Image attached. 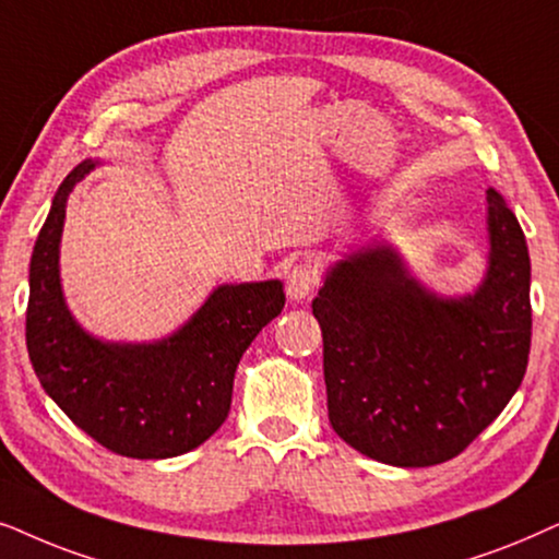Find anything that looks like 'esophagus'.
Masks as SVG:
<instances>
[{
  "instance_id": "34e87169",
  "label": "esophagus",
  "mask_w": 559,
  "mask_h": 559,
  "mask_svg": "<svg viewBox=\"0 0 559 559\" xmlns=\"http://www.w3.org/2000/svg\"><path fill=\"white\" fill-rule=\"evenodd\" d=\"M317 286H319V271H317V265L304 263V265H296L294 271L288 273L286 292H288V296H292L294 301L309 299V296L317 292Z\"/></svg>"
}]
</instances>
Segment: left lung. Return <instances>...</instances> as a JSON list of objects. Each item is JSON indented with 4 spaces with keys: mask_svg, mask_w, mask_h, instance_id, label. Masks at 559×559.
<instances>
[{
    "mask_svg": "<svg viewBox=\"0 0 559 559\" xmlns=\"http://www.w3.org/2000/svg\"><path fill=\"white\" fill-rule=\"evenodd\" d=\"M488 267L465 296L429 292L391 242L337 260L311 301L332 429L370 460L427 467L460 455L522 385L532 345L530 250L496 189Z\"/></svg>",
    "mask_w": 559,
    "mask_h": 559,
    "instance_id": "8db88e82",
    "label": "left lung"
}]
</instances>
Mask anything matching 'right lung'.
Here are the masks:
<instances>
[{
  "label": "right lung",
  "mask_w": 559,
  "mask_h": 559,
  "mask_svg": "<svg viewBox=\"0 0 559 559\" xmlns=\"http://www.w3.org/2000/svg\"><path fill=\"white\" fill-rule=\"evenodd\" d=\"M99 163L86 158L63 178L35 240L25 324L29 362L48 396L102 448L138 460L176 457L210 440L227 419L237 362L284 309V284H222L163 340L94 337L66 304L58 260L69 193Z\"/></svg>",
  "instance_id": "add662e5"
}]
</instances>
